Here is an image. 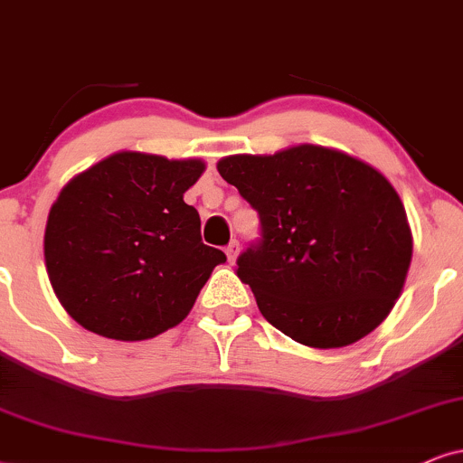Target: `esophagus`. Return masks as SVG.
I'll return each mask as SVG.
<instances>
[{
    "mask_svg": "<svg viewBox=\"0 0 463 463\" xmlns=\"http://www.w3.org/2000/svg\"><path fill=\"white\" fill-rule=\"evenodd\" d=\"M226 259H228V262H235V259H237V254H239V241L235 239V241H231L226 245Z\"/></svg>",
    "mask_w": 463,
    "mask_h": 463,
    "instance_id": "esophagus-1",
    "label": "esophagus"
}]
</instances>
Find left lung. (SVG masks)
Listing matches in <instances>:
<instances>
[{
	"mask_svg": "<svg viewBox=\"0 0 463 463\" xmlns=\"http://www.w3.org/2000/svg\"><path fill=\"white\" fill-rule=\"evenodd\" d=\"M218 171L259 212L260 239L241 251L237 275L275 329L326 350L387 318L406 282L412 232L383 173L320 145L228 156Z\"/></svg>",
	"mask_w": 463,
	"mask_h": 463,
	"instance_id": "left-lung-1",
	"label": "left lung"
}]
</instances>
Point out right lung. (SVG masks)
I'll return each instance as SVG.
<instances>
[{
  "instance_id": "1",
  "label": "right lung",
  "mask_w": 463,
  "mask_h": 463,
  "mask_svg": "<svg viewBox=\"0 0 463 463\" xmlns=\"http://www.w3.org/2000/svg\"><path fill=\"white\" fill-rule=\"evenodd\" d=\"M203 160L119 151L52 203L44 262L63 309L87 331L140 342L177 326L226 254L201 239L184 201Z\"/></svg>"
}]
</instances>
